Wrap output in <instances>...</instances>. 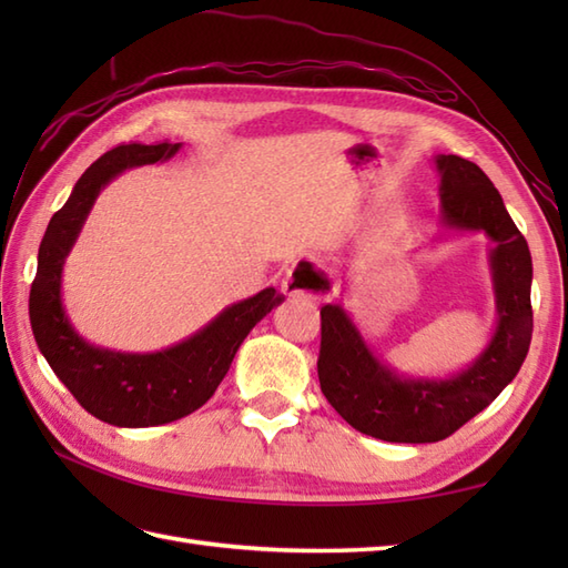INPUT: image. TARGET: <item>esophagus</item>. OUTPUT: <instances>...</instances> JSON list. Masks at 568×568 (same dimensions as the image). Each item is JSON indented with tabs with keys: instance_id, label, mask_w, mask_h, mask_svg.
Masks as SVG:
<instances>
[{
	"instance_id": "34e87169",
	"label": "esophagus",
	"mask_w": 568,
	"mask_h": 568,
	"mask_svg": "<svg viewBox=\"0 0 568 568\" xmlns=\"http://www.w3.org/2000/svg\"><path fill=\"white\" fill-rule=\"evenodd\" d=\"M281 291L287 300H315L317 303V300L332 297L336 285L317 261L300 258L293 268L287 271Z\"/></svg>"
}]
</instances>
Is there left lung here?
I'll list each match as a JSON object with an SVG mask.
<instances>
[{
  "mask_svg": "<svg viewBox=\"0 0 568 568\" xmlns=\"http://www.w3.org/2000/svg\"><path fill=\"white\" fill-rule=\"evenodd\" d=\"M444 232H484L493 248L488 271L496 295V329L480 354L452 376H407L373 352L342 300L322 307L320 385L354 429L383 442L446 439L486 409L520 371L532 342V256L505 210L500 192L476 163L434 155Z\"/></svg>",
  "mask_w": 568,
  "mask_h": 568,
  "instance_id": "left-lung-1",
  "label": "left lung"
}]
</instances>
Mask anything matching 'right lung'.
<instances>
[{"instance_id": "add662e5", "label": "right lung", "mask_w": 568, "mask_h": 568, "mask_svg": "<svg viewBox=\"0 0 568 568\" xmlns=\"http://www.w3.org/2000/svg\"><path fill=\"white\" fill-rule=\"evenodd\" d=\"M183 143H126L106 151L72 187L41 241L29 295L31 329L48 366L75 400L114 427L168 425L210 400L248 332L283 303L275 287L224 307L220 315L161 352H114L94 346L72 327L63 305V265L100 192L129 168L165 163Z\"/></svg>"}]
</instances>
